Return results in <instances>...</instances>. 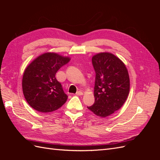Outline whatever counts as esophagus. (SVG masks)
<instances>
[{
	"instance_id": "34e87169",
	"label": "esophagus",
	"mask_w": 160,
	"mask_h": 160,
	"mask_svg": "<svg viewBox=\"0 0 160 160\" xmlns=\"http://www.w3.org/2000/svg\"><path fill=\"white\" fill-rule=\"evenodd\" d=\"M83 92L82 91H77V93H76V95H77V96H81V95H83Z\"/></svg>"
}]
</instances>
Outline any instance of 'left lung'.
Returning <instances> with one entry per match:
<instances>
[{
  "mask_svg": "<svg viewBox=\"0 0 160 160\" xmlns=\"http://www.w3.org/2000/svg\"><path fill=\"white\" fill-rule=\"evenodd\" d=\"M95 71V103L88 107L96 115L105 118L118 111L129 92V77L125 64L110 52H100L92 57Z\"/></svg>",
  "mask_w": 160,
  "mask_h": 160,
  "instance_id": "left-lung-1",
  "label": "left lung"
}]
</instances>
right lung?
I'll use <instances>...</instances> for the list:
<instances>
[{"label": "right lung", "mask_w": 160, "mask_h": 160, "mask_svg": "<svg viewBox=\"0 0 160 160\" xmlns=\"http://www.w3.org/2000/svg\"><path fill=\"white\" fill-rule=\"evenodd\" d=\"M70 59L55 52H45L27 67L22 76V92L32 108L42 113L52 112L66 102L68 96L55 74Z\"/></svg>", "instance_id": "right-lung-1"}]
</instances>
